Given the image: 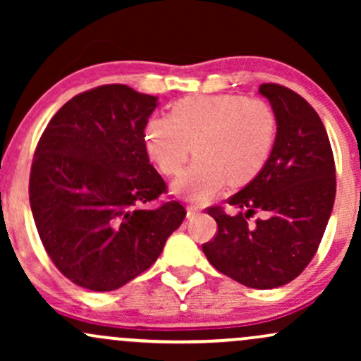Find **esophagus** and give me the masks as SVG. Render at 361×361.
<instances>
[{
	"label": "esophagus",
	"mask_w": 361,
	"mask_h": 361,
	"mask_svg": "<svg viewBox=\"0 0 361 361\" xmlns=\"http://www.w3.org/2000/svg\"><path fill=\"white\" fill-rule=\"evenodd\" d=\"M198 214H200V209H198V207H192V205L186 207V219H193L195 215Z\"/></svg>",
	"instance_id": "34e87169"
}]
</instances>
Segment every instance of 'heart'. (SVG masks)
<instances>
[{
  "mask_svg": "<svg viewBox=\"0 0 361 361\" xmlns=\"http://www.w3.org/2000/svg\"><path fill=\"white\" fill-rule=\"evenodd\" d=\"M276 140L275 111L241 94H198L178 100L168 118L144 127V147L163 175L175 176L190 152L197 159L173 183L178 197L204 205L231 186H244L263 171Z\"/></svg>",
  "mask_w": 361,
  "mask_h": 361,
  "instance_id": "heart-1",
  "label": "heart"
}]
</instances>
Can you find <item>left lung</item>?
<instances>
[{"label":"left lung","instance_id":"8db88e82","mask_svg":"<svg viewBox=\"0 0 361 361\" xmlns=\"http://www.w3.org/2000/svg\"><path fill=\"white\" fill-rule=\"evenodd\" d=\"M276 117V140L267 166L229 198L239 212L210 207L219 233L204 244L210 264L251 288H276L304 271L316 255L336 195L329 137L316 110L285 86H259ZM256 209L267 217L250 226Z\"/></svg>","mask_w":361,"mask_h":361}]
</instances>
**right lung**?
<instances>
[{"mask_svg":"<svg viewBox=\"0 0 361 361\" xmlns=\"http://www.w3.org/2000/svg\"><path fill=\"white\" fill-rule=\"evenodd\" d=\"M157 97L126 85L85 91L54 115L37 144L30 207L66 279L110 292L146 271L181 226L180 202L147 207L166 183L149 163L144 127Z\"/></svg>","mask_w":361,"mask_h":361,"instance_id":"add662e5","label":"right lung"}]
</instances>
